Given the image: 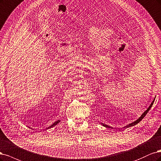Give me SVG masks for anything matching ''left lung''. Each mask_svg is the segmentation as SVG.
<instances>
[{"mask_svg":"<svg viewBox=\"0 0 161 161\" xmlns=\"http://www.w3.org/2000/svg\"><path fill=\"white\" fill-rule=\"evenodd\" d=\"M154 100H155V97H154V99L153 100V101L152 102V103H150V105L149 106V107L147 108V110H146V111H144V113H142V114L140 116V118H138V119H137V120H136V121H134V122H132V123H130V124H128V125H126V126H124V128H129V127H131V126H134V125H136V124H137L138 123H139L140 122H141L142 119L144 118V117L147 115V114L148 113V112L150 110V109L151 108V107L153 106V104L154 103ZM102 126H105V127H106V128H113V127H112V126H108V125H107V124H103V123H100Z\"/></svg>","mask_w":161,"mask_h":161,"instance_id":"8db88e82","label":"left lung"}]
</instances>
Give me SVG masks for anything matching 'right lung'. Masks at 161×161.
I'll use <instances>...</instances> for the list:
<instances>
[{
  "label": "right lung",
  "instance_id": "add662e5",
  "mask_svg": "<svg viewBox=\"0 0 161 161\" xmlns=\"http://www.w3.org/2000/svg\"><path fill=\"white\" fill-rule=\"evenodd\" d=\"M60 122H61V120H58L55 121V122H53L52 124H51V126H48V127H47V128H46V129H49V128H52V127H53V126H56L57 124H58V123H59Z\"/></svg>",
  "mask_w": 161,
  "mask_h": 161
}]
</instances>
